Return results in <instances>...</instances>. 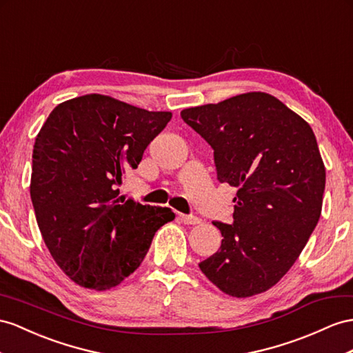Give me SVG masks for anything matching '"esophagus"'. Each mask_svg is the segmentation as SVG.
I'll list each match as a JSON object with an SVG mask.
<instances>
[{"label": "esophagus", "instance_id": "1", "mask_svg": "<svg viewBox=\"0 0 353 353\" xmlns=\"http://www.w3.org/2000/svg\"><path fill=\"white\" fill-rule=\"evenodd\" d=\"M179 219L186 225H196L201 222L200 218H196V216H192V214H179Z\"/></svg>", "mask_w": 353, "mask_h": 353}]
</instances>
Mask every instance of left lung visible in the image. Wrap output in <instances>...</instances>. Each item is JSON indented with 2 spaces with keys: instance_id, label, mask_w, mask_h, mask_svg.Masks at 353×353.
<instances>
[{
  "instance_id": "8db88e82",
  "label": "left lung",
  "mask_w": 353,
  "mask_h": 353,
  "mask_svg": "<svg viewBox=\"0 0 353 353\" xmlns=\"http://www.w3.org/2000/svg\"><path fill=\"white\" fill-rule=\"evenodd\" d=\"M182 119L210 144L221 183L236 186L232 223L213 222L222 245L201 261L222 292H265L300 256L321 218L325 167L310 125L265 92L185 108Z\"/></svg>"
}]
</instances>
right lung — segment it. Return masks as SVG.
<instances>
[{
	"instance_id": "right-lung-1",
	"label": "right lung",
	"mask_w": 353,
	"mask_h": 353,
	"mask_svg": "<svg viewBox=\"0 0 353 353\" xmlns=\"http://www.w3.org/2000/svg\"><path fill=\"white\" fill-rule=\"evenodd\" d=\"M170 112H149L107 95L58 104L35 139L31 200L44 243L80 286L105 291L141 264L168 207L121 201L122 176L137 168Z\"/></svg>"
}]
</instances>
